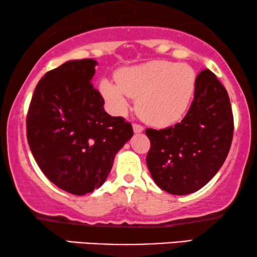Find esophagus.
Segmentation results:
<instances>
[{"instance_id": "esophagus-1", "label": "esophagus", "mask_w": 257, "mask_h": 257, "mask_svg": "<svg viewBox=\"0 0 257 257\" xmlns=\"http://www.w3.org/2000/svg\"><path fill=\"white\" fill-rule=\"evenodd\" d=\"M133 131H135V133H140L144 131V127L139 124H133Z\"/></svg>"}]
</instances>
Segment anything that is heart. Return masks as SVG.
<instances>
[{"label":"heart","instance_id":"b5f03b06","mask_svg":"<svg viewBox=\"0 0 257 257\" xmlns=\"http://www.w3.org/2000/svg\"><path fill=\"white\" fill-rule=\"evenodd\" d=\"M118 83L100 82V92L115 114H125L130 98L137 99V112L154 126L178 121L187 110L194 93L196 76L187 64L153 61L122 69Z\"/></svg>","mask_w":257,"mask_h":257}]
</instances>
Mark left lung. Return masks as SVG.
Wrapping results in <instances>:
<instances>
[{
  "label": "left lung",
  "instance_id": "obj_1",
  "mask_svg": "<svg viewBox=\"0 0 257 257\" xmlns=\"http://www.w3.org/2000/svg\"><path fill=\"white\" fill-rule=\"evenodd\" d=\"M233 131L227 91L210 70H202L185 118L171 127L145 131L151 142L146 164L154 182L174 195L199 191L223 165Z\"/></svg>",
  "mask_w": 257,
  "mask_h": 257
}]
</instances>
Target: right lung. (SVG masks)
<instances>
[{
  "label": "right lung",
  "mask_w": 257,
  "mask_h": 257,
  "mask_svg": "<svg viewBox=\"0 0 257 257\" xmlns=\"http://www.w3.org/2000/svg\"><path fill=\"white\" fill-rule=\"evenodd\" d=\"M94 59L69 61L38 82L27 115V138L42 172L75 195L99 188L115 154L133 136L132 125L104 110L94 89Z\"/></svg>",
  "instance_id": "right-lung-1"
}]
</instances>
